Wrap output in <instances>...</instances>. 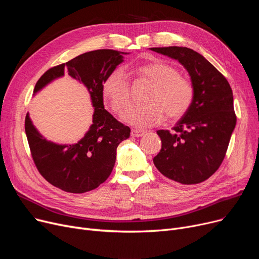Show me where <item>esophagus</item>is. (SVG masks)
Instances as JSON below:
<instances>
[{
    "label": "esophagus",
    "mask_w": 259,
    "mask_h": 259,
    "mask_svg": "<svg viewBox=\"0 0 259 259\" xmlns=\"http://www.w3.org/2000/svg\"><path fill=\"white\" fill-rule=\"evenodd\" d=\"M145 134H146V132L142 131V130H137V129L131 130V137H134V138H141V137H144Z\"/></svg>",
    "instance_id": "esophagus-1"
}]
</instances>
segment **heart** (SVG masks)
Wrapping results in <instances>:
<instances>
[{
    "label": "heart",
    "instance_id": "b5f03b06",
    "mask_svg": "<svg viewBox=\"0 0 259 259\" xmlns=\"http://www.w3.org/2000/svg\"><path fill=\"white\" fill-rule=\"evenodd\" d=\"M140 76L152 83L145 105H133L122 113V119L137 128H150L161 124L168 116L179 119L191 109L195 91L191 80L164 62H152L139 66ZM103 94L114 112H121L129 105L131 85L128 75L120 67L115 68L103 81Z\"/></svg>",
    "mask_w": 259,
    "mask_h": 259
}]
</instances>
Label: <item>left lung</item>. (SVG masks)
Instances as JSON below:
<instances>
[{
  "mask_svg": "<svg viewBox=\"0 0 259 259\" xmlns=\"http://www.w3.org/2000/svg\"><path fill=\"white\" fill-rule=\"evenodd\" d=\"M151 50L178 60L189 72L195 97L173 131L158 130L161 149L153 158L166 178L184 185L199 184L220 168L236 125L233 92L227 78L201 54L187 47Z\"/></svg>",
  "mask_w": 259,
  "mask_h": 259,
  "instance_id": "8db88e82",
  "label": "left lung"
}]
</instances>
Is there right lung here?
I'll return each instance as SVG.
<instances>
[{"instance_id":"1","label":"right lung","mask_w":259,"mask_h":259,"mask_svg":"<svg viewBox=\"0 0 259 259\" xmlns=\"http://www.w3.org/2000/svg\"><path fill=\"white\" fill-rule=\"evenodd\" d=\"M126 53L112 49L89 51L50 68L36 81L34 93L67 72L87 87L94 107L89 131L73 145L47 141L34 128L29 114L26 115L25 132L34 165L48 183L63 191L85 193L98 188L112 172L117 146L130 137V128L109 113L103 102V81Z\"/></svg>"}]
</instances>
